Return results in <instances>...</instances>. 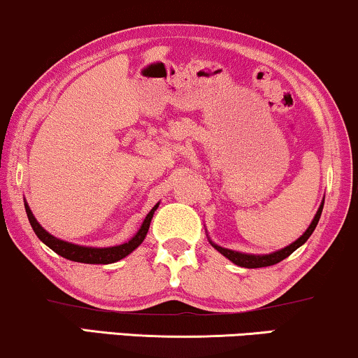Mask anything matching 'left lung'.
<instances>
[{"instance_id":"1","label":"left lung","mask_w":358,"mask_h":358,"mask_svg":"<svg viewBox=\"0 0 358 358\" xmlns=\"http://www.w3.org/2000/svg\"><path fill=\"white\" fill-rule=\"evenodd\" d=\"M322 208H324V200H322V203H320V206H319L317 213H315L314 220H312V223L309 224V228L306 229L304 234H302L301 238H297L294 243L289 244V246L282 248V250H279V251L271 252V255H261V256H257V255H244V252L226 250V248H221V246H218V244H215V243H211V241L210 243H211V246L215 248L216 251H220L224 257H228L229 261L234 262V264H236V266H241V268L252 269V268H266V266L278 264V262H280L282 259H286L287 256H291L292 252L297 250V248H301L302 244H304L307 239L310 238V234L314 233L315 226H317V223H319L320 215H322Z\"/></svg>"}]
</instances>
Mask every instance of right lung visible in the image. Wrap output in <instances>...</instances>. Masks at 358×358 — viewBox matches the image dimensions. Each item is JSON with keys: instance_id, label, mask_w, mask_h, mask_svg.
<instances>
[{"instance_id": "add662e5", "label": "right lung", "mask_w": 358, "mask_h": 358, "mask_svg": "<svg viewBox=\"0 0 358 358\" xmlns=\"http://www.w3.org/2000/svg\"><path fill=\"white\" fill-rule=\"evenodd\" d=\"M24 208H26V215H28V220H29L31 226H33L36 236H38L44 244H46V246L51 248L54 252H57L59 256L66 257V259H69V261L85 262V264H110V262L124 259L125 256H129L130 252H132L134 250H137L140 244H142V241L145 239L147 233H148V228H150V221L153 218V213H155L158 205L152 208L150 213L145 216V220H143L142 226H140V229L135 233V236L130 239V241H127L124 244H117V246H110V248L79 246V244L62 241V239H59L56 236H52L51 233H48L46 229H44L43 226L38 223V220L34 218L33 211H31L28 203H24Z\"/></svg>"}]
</instances>
